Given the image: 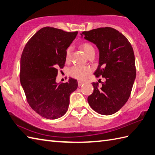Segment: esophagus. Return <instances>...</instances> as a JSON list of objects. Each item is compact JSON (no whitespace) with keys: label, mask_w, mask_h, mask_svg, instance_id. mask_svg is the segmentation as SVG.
Instances as JSON below:
<instances>
[{"label":"esophagus","mask_w":155,"mask_h":155,"mask_svg":"<svg viewBox=\"0 0 155 155\" xmlns=\"http://www.w3.org/2000/svg\"><path fill=\"white\" fill-rule=\"evenodd\" d=\"M84 84V82L81 81H78V86L80 87L81 85H82Z\"/></svg>","instance_id":"1"}]
</instances>
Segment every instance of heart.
<instances>
[{
  "instance_id": "obj_1",
  "label": "heart",
  "mask_w": 155,
  "mask_h": 155,
  "mask_svg": "<svg viewBox=\"0 0 155 155\" xmlns=\"http://www.w3.org/2000/svg\"><path fill=\"white\" fill-rule=\"evenodd\" d=\"M81 49L84 51L85 54L87 56L92 53H95V49L91 44L89 42H84L80 45ZM72 48L69 47L66 51V60L69 61L71 58ZM91 68L88 66H74L70 70V74L72 77H74L78 80H85L87 78L89 74L91 73Z\"/></svg>"
}]
</instances>
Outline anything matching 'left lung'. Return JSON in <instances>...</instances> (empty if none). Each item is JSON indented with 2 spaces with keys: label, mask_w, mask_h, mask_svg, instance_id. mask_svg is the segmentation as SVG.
<instances>
[{
  "label": "left lung",
  "mask_w": 155,
  "mask_h": 155,
  "mask_svg": "<svg viewBox=\"0 0 155 155\" xmlns=\"http://www.w3.org/2000/svg\"><path fill=\"white\" fill-rule=\"evenodd\" d=\"M81 35L97 47L99 65L94 74L105 79L101 87L97 82L92 83L94 89L87 97L88 104L99 114L112 115L126 104L135 80L132 46L123 34L111 27L84 31Z\"/></svg>",
  "instance_id": "1"
}]
</instances>
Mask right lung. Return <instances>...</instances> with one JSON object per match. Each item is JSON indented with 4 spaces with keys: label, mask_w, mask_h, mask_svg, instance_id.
I'll list each match as a JSON object with an SVG mask.
<instances>
[{
    "label": "right lung",
    "mask_w": 155,
    "mask_h": 155,
    "mask_svg": "<svg viewBox=\"0 0 155 155\" xmlns=\"http://www.w3.org/2000/svg\"><path fill=\"white\" fill-rule=\"evenodd\" d=\"M78 32L41 28L26 43L20 58V80L27 101L38 114L56 119L66 113L70 95L78 88L76 80L57 84L58 69L66 62V51Z\"/></svg>",
    "instance_id": "add662e5"
}]
</instances>
